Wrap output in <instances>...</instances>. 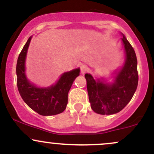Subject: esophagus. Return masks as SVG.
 I'll list each match as a JSON object with an SVG mask.
<instances>
[{
  "label": "esophagus",
  "mask_w": 154,
  "mask_h": 154,
  "mask_svg": "<svg viewBox=\"0 0 154 154\" xmlns=\"http://www.w3.org/2000/svg\"><path fill=\"white\" fill-rule=\"evenodd\" d=\"M88 68L86 65H82V66H80V71H81V73H82V75L85 74L86 72H88Z\"/></svg>",
  "instance_id": "esophagus-1"
}]
</instances>
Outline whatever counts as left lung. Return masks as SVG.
I'll list each match as a JSON object with an SVG mask.
<instances>
[{"label":"left lung","instance_id":"obj_1","mask_svg":"<svg viewBox=\"0 0 154 154\" xmlns=\"http://www.w3.org/2000/svg\"><path fill=\"white\" fill-rule=\"evenodd\" d=\"M121 35L125 56L122 65L108 77L85 75L91 107L98 114L111 115L122 110L132 99L138 84L135 52L124 34Z\"/></svg>","mask_w":154,"mask_h":154}]
</instances>
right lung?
Segmentation results:
<instances>
[{"instance_id":"obj_1","label":"right lung","mask_w":154,"mask_h":154,"mask_svg":"<svg viewBox=\"0 0 154 154\" xmlns=\"http://www.w3.org/2000/svg\"><path fill=\"white\" fill-rule=\"evenodd\" d=\"M32 36L29 37L23 47L17 60V87L21 97L26 105L42 116L56 115L66 109L68 93L76 77L80 73L77 68L64 72L55 84L48 87H38L30 82L26 75V59Z\"/></svg>"}]
</instances>
